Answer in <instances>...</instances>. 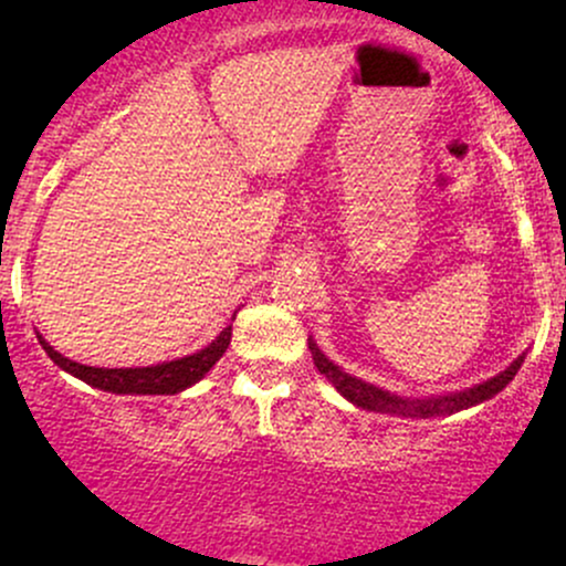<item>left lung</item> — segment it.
<instances>
[{
    "label": "left lung",
    "instance_id": "1",
    "mask_svg": "<svg viewBox=\"0 0 566 566\" xmlns=\"http://www.w3.org/2000/svg\"><path fill=\"white\" fill-rule=\"evenodd\" d=\"M311 356H314V365L319 373L337 388V394L343 399H348L354 407L367 409V412H382V415H399V418H437V415H452L460 409H469L482 405V401L492 399V396L503 391L505 386L513 380V375L518 373V367L524 365V356L518 354L503 373H497L495 378L476 382V386L463 388V391L444 394V396H401L386 388L367 382L356 375H348L346 369L337 367L333 359L322 354V348L316 346L314 337H308Z\"/></svg>",
    "mask_w": 566,
    "mask_h": 566
}]
</instances>
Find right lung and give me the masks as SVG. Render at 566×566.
Masks as SVG:
<instances>
[{
  "label": "right lung",
  "instance_id": "right-lung-1",
  "mask_svg": "<svg viewBox=\"0 0 566 566\" xmlns=\"http://www.w3.org/2000/svg\"><path fill=\"white\" fill-rule=\"evenodd\" d=\"M237 316V314H233ZM42 343L44 354L55 361L57 367L66 369L69 375L87 382V386L101 388L108 394H129V396H172L191 388L216 367V361L226 354L231 343V327H226L210 346H205L197 354L180 356L172 361H159L151 367H87L80 361L69 359V356L57 354V350L36 333Z\"/></svg>",
  "mask_w": 566,
  "mask_h": 566
}]
</instances>
